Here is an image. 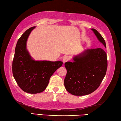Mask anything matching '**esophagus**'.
<instances>
[{"instance_id":"1","label":"esophagus","mask_w":121,"mask_h":121,"mask_svg":"<svg viewBox=\"0 0 121 121\" xmlns=\"http://www.w3.org/2000/svg\"><path fill=\"white\" fill-rule=\"evenodd\" d=\"M69 60H70V57H69V56H65L63 58L62 61H63V63H65L66 62H67V61H68Z\"/></svg>"}]
</instances>
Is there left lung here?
Returning a JSON list of instances; mask_svg holds the SVG:
<instances>
[{"label":"left lung","instance_id":"1","mask_svg":"<svg viewBox=\"0 0 121 121\" xmlns=\"http://www.w3.org/2000/svg\"><path fill=\"white\" fill-rule=\"evenodd\" d=\"M93 30L97 38L106 48L105 40L96 30ZM66 62L67 73L64 81L65 89L74 96H84L92 93L99 87L107 70V53L103 49H88Z\"/></svg>","mask_w":121,"mask_h":121}]
</instances>
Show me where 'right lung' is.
<instances>
[{
  "instance_id": "right-lung-1",
  "label": "right lung",
  "mask_w": 121,
  "mask_h": 121,
  "mask_svg": "<svg viewBox=\"0 0 121 121\" xmlns=\"http://www.w3.org/2000/svg\"><path fill=\"white\" fill-rule=\"evenodd\" d=\"M35 26L27 30L18 40L12 62V73L22 91L30 94L43 91L50 78L62 65V61L33 60L26 50L27 38Z\"/></svg>"
}]
</instances>
